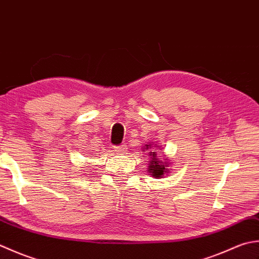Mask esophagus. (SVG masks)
Listing matches in <instances>:
<instances>
[{
	"mask_svg": "<svg viewBox=\"0 0 259 259\" xmlns=\"http://www.w3.org/2000/svg\"><path fill=\"white\" fill-rule=\"evenodd\" d=\"M126 149H128V148H126L125 144H123V145H120V146H117V147H114V151L117 152V153H124V152L126 151Z\"/></svg>",
	"mask_w": 259,
	"mask_h": 259,
	"instance_id": "1",
	"label": "esophagus"
}]
</instances>
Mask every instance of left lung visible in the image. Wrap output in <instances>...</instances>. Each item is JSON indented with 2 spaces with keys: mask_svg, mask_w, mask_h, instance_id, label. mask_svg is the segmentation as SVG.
Returning <instances> with one entry per match:
<instances>
[{
  "mask_svg": "<svg viewBox=\"0 0 259 259\" xmlns=\"http://www.w3.org/2000/svg\"><path fill=\"white\" fill-rule=\"evenodd\" d=\"M151 147H152L151 145H146V148H145V149H149V151H150L149 156L151 158V161L149 164V170H148V171L152 175V177L162 178L164 175L168 174L167 167L169 163L167 161V159H164V160H160L159 157L157 156L156 150Z\"/></svg>",
  "mask_w": 259,
  "mask_h": 259,
  "instance_id": "obj_1",
  "label": "left lung"
}]
</instances>
